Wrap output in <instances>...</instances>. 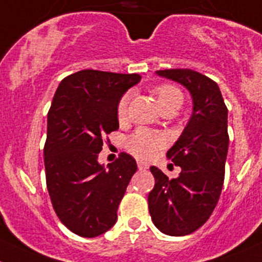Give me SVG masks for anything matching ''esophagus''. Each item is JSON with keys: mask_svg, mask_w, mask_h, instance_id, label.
Segmentation results:
<instances>
[{"mask_svg": "<svg viewBox=\"0 0 262 262\" xmlns=\"http://www.w3.org/2000/svg\"><path fill=\"white\" fill-rule=\"evenodd\" d=\"M137 165H138V168H139V169H141V170L148 169V164H147V163H146V161L138 160V161H137Z\"/></svg>", "mask_w": 262, "mask_h": 262, "instance_id": "esophagus-1", "label": "esophagus"}]
</instances>
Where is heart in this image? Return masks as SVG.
Masks as SVG:
<instances>
[{
  "label": "heart",
  "instance_id": "1",
  "mask_svg": "<svg viewBox=\"0 0 262 262\" xmlns=\"http://www.w3.org/2000/svg\"><path fill=\"white\" fill-rule=\"evenodd\" d=\"M154 94L156 97L160 110L168 104H178L182 103V93L178 88L170 84L159 85L154 89ZM130 94H125L121 97V99L117 103V119L124 120L128 111V102ZM165 141L164 137L155 132L146 130V129H138L130 138L128 139V150L133 155L139 159H148L155 155L158 151L164 147Z\"/></svg>",
  "mask_w": 262,
  "mask_h": 262
}]
</instances>
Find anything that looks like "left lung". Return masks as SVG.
<instances>
[{"label":"left lung","instance_id":"obj_1","mask_svg":"<svg viewBox=\"0 0 262 262\" xmlns=\"http://www.w3.org/2000/svg\"><path fill=\"white\" fill-rule=\"evenodd\" d=\"M183 85L192 98V114L167 158L181 167L169 178L151 167L155 186L148 194V211L161 233L182 236L198 230L213 212L225 177L229 134L227 108L213 80L192 70L156 71Z\"/></svg>","mask_w":262,"mask_h":262}]
</instances>
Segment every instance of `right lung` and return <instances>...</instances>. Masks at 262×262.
Segmentation results:
<instances>
[{
    "label": "right lung",
    "mask_w": 262,
    "mask_h": 262,
    "mask_svg": "<svg viewBox=\"0 0 262 262\" xmlns=\"http://www.w3.org/2000/svg\"><path fill=\"white\" fill-rule=\"evenodd\" d=\"M141 81L138 73L82 70L67 76L48 112L46 186L53 208L67 229L84 238L110 230L137 163L121 152L98 163L103 138L119 129L117 103Z\"/></svg>",
    "instance_id": "obj_1"
}]
</instances>
